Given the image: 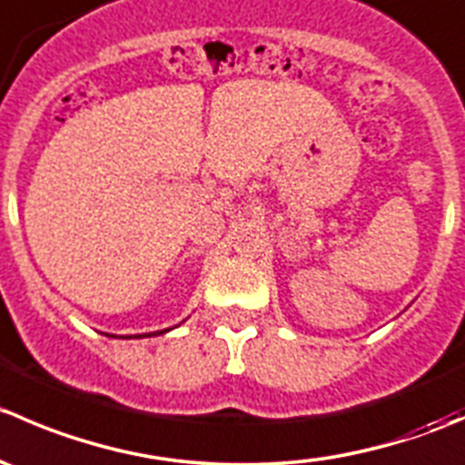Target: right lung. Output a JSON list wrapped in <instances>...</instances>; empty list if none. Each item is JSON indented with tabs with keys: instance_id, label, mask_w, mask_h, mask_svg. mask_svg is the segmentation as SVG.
<instances>
[{
	"instance_id": "1",
	"label": "right lung",
	"mask_w": 465,
	"mask_h": 465,
	"mask_svg": "<svg viewBox=\"0 0 465 465\" xmlns=\"http://www.w3.org/2000/svg\"><path fill=\"white\" fill-rule=\"evenodd\" d=\"M168 331H171V328H168ZM162 332H166V331H157V332H150V335H162ZM107 337H114V335H107ZM125 337H148V335H125Z\"/></svg>"
}]
</instances>
